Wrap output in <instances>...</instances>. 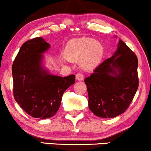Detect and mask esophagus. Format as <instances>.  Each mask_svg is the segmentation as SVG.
Wrapping results in <instances>:
<instances>
[{"label":"esophagus","mask_w":151,"mask_h":151,"mask_svg":"<svg viewBox=\"0 0 151 151\" xmlns=\"http://www.w3.org/2000/svg\"><path fill=\"white\" fill-rule=\"evenodd\" d=\"M84 75H83L82 74L78 73L77 74V75H76V79H77V81H83L84 80Z\"/></svg>","instance_id":"34e87169"}]
</instances>
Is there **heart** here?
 <instances>
[{
    "label": "heart",
    "mask_w": 151,
    "mask_h": 151,
    "mask_svg": "<svg viewBox=\"0 0 151 151\" xmlns=\"http://www.w3.org/2000/svg\"><path fill=\"white\" fill-rule=\"evenodd\" d=\"M104 47L92 38L81 37L69 41L65 50V57L72 62L81 60V65L85 70H91L101 60Z\"/></svg>",
    "instance_id": "b5f03b06"
}]
</instances>
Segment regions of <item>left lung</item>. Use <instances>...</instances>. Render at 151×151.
I'll use <instances>...</instances> for the list:
<instances>
[{
    "label": "left lung",
    "instance_id": "8db88e82",
    "mask_svg": "<svg viewBox=\"0 0 151 151\" xmlns=\"http://www.w3.org/2000/svg\"><path fill=\"white\" fill-rule=\"evenodd\" d=\"M138 59L119 40L111 58L104 61L84 79L89 108L101 118H114L125 112L138 87Z\"/></svg>",
    "mask_w": 151,
    "mask_h": 151
}]
</instances>
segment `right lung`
Wrapping results in <instances>:
<instances>
[{
  "label": "right lung",
  "instance_id": "add662e5",
  "mask_svg": "<svg viewBox=\"0 0 151 151\" xmlns=\"http://www.w3.org/2000/svg\"><path fill=\"white\" fill-rule=\"evenodd\" d=\"M50 45L35 37L20 47L13 62L12 74L15 100L27 114L45 119L59 110L62 95L75 82V75H54L43 66V53Z\"/></svg>",
  "mask_w": 151,
  "mask_h": 151
}]
</instances>
